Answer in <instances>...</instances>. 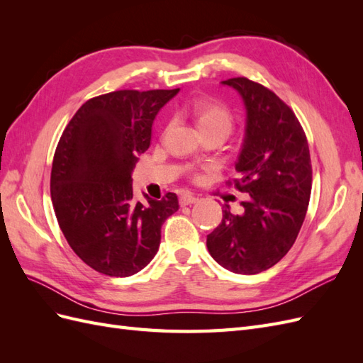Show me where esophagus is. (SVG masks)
I'll use <instances>...</instances> for the list:
<instances>
[{
    "label": "esophagus",
    "instance_id": "1",
    "mask_svg": "<svg viewBox=\"0 0 363 363\" xmlns=\"http://www.w3.org/2000/svg\"><path fill=\"white\" fill-rule=\"evenodd\" d=\"M196 201H199V196H195L189 192L180 195V206H189V204H194Z\"/></svg>",
    "mask_w": 363,
    "mask_h": 363
}]
</instances>
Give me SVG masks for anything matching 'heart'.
Instances as JSON below:
<instances>
[{
	"mask_svg": "<svg viewBox=\"0 0 363 363\" xmlns=\"http://www.w3.org/2000/svg\"><path fill=\"white\" fill-rule=\"evenodd\" d=\"M194 118L203 133L211 130H221L228 135L233 128V116L230 113L228 108L223 104H196L194 108Z\"/></svg>",
	"mask_w": 363,
	"mask_h": 363,
	"instance_id": "1",
	"label": "heart"
}]
</instances>
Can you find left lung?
Masks as SVG:
<instances>
[{
  "instance_id": "left-lung-1",
  "label": "left lung",
  "mask_w": 363,
  "mask_h": 363,
  "mask_svg": "<svg viewBox=\"0 0 363 363\" xmlns=\"http://www.w3.org/2000/svg\"><path fill=\"white\" fill-rule=\"evenodd\" d=\"M223 84L236 89L247 108L239 179L227 184L250 196L240 215L224 208L207 250L225 269L251 276L280 262L298 236L312 191L311 152L292 108L268 87L245 77Z\"/></svg>"
}]
</instances>
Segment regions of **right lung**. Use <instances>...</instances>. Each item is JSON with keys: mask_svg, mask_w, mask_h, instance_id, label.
<instances>
[{"mask_svg": "<svg viewBox=\"0 0 363 363\" xmlns=\"http://www.w3.org/2000/svg\"><path fill=\"white\" fill-rule=\"evenodd\" d=\"M179 91L124 89L91 98L54 152L50 189L62 233L86 265L106 276L144 269L159 250L162 224L179 211L172 192L142 204L131 188L155 118Z\"/></svg>", "mask_w": 363, "mask_h": 363, "instance_id": "obj_1", "label": "right lung"}]
</instances>
